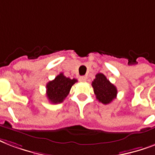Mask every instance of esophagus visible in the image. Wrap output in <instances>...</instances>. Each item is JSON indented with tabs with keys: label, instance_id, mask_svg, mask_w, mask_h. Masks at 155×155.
Here are the masks:
<instances>
[{
	"label": "esophagus",
	"instance_id": "34e87169",
	"mask_svg": "<svg viewBox=\"0 0 155 155\" xmlns=\"http://www.w3.org/2000/svg\"><path fill=\"white\" fill-rule=\"evenodd\" d=\"M79 81H81V82H85L86 81V77L85 76H81L79 78Z\"/></svg>",
	"mask_w": 155,
	"mask_h": 155
}]
</instances>
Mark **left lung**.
Listing matches in <instances>:
<instances>
[{
    "label": "left lung",
    "instance_id": "1",
    "mask_svg": "<svg viewBox=\"0 0 155 155\" xmlns=\"http://www.w3.org/2000/svg\"><path fill=\"white\" fill-rule=\"evenodd\" d=\"M91 85L94 88L96 99L102 104H108L116 98L117 89L107 79L104 74H97Z\"/></svg>",
    "mask_w": 155,
    "mask_h": 155
}]
</instances>
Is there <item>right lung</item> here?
<instances>
[{
    "label": "right lung",
    "mask_w": 155,
    "mask_h": 155,
    "mask_svg": "<svg viewBox=\"0 0 155 155\" xmlns=\"http://www.w3.org/2000/svg\"><path fill=\"white\" fill-rule=\"evenodd\" d=\"M77 81V79L66 78L62 73L57 75L46 86V94L49 101L54 104L62 103L69 94L72 86Z\"/></svg>",
    "instance_id": "right-lung-1"
}]
</instances>
